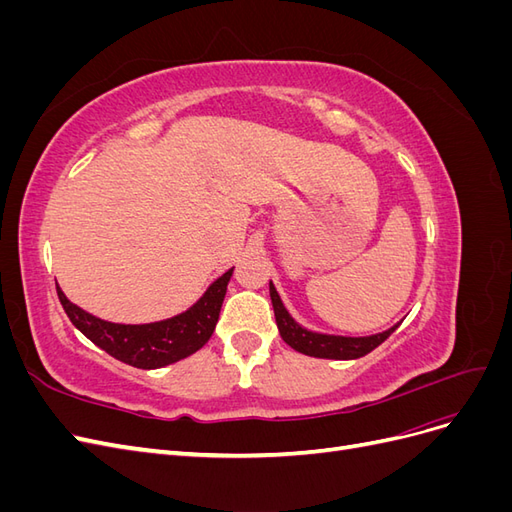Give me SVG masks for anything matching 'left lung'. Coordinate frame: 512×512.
I'll use <instances>...</instances> for the list:
<instances>
[{"instance_id": "8db88e82", "label": "left lung", "mask_w": 512, "mask_h": 512, "mask_svg": "<svg viewBox=\"0 0 512 512\" xmlns=\"http://www.w3.org/2000/svg\"><path fill=\"white\" fill-rule=\"evenodd\" d=\"M271 292V303L275 312L277 329L284 342L301 354L316 356V359H335V361H350V359H361V356L369 354L374 348H378L386 337H389L401 322L393 324L391 329H386L376 335H363V337H348V335H329V333H318L309 331L290 316L286 305L282 303V297L277 294L273 282H269Z\"/></svg>"}]
</instances>
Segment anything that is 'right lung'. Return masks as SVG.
I'll return each mask as SVG.
<instances>
[{
    "instance_id": "add662e5",
    "label": "right lung",
    "mask_w": 512,
    "mask_h": 512,
    "mask_svg": "<svg viewBox=\"0 0 512 512\" xmlns=\"http://www.w3.org/2000/svg\"><path fill=\"white\" fill-rule=\"evenodd\" d=\"M235 267L220 275L192 307L185 312L147 324L108 322L74 305L57 286V297L64 305L70 322L98 348L117 361L138 369H158L177 363L203 348L215 331L226 286Z\"/></svg>"
}]
</instances>
